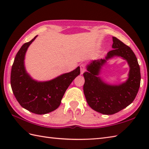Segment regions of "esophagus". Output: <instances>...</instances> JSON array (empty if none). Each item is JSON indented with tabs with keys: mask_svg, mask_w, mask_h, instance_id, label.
<instances>
[{
	"mask_svg": "<svg viewBox=\"0 0 149 149\" xmlns=\"http://www.w3.org/2000/svg\"><path fill=\"white\" fill-rule=\"evenodd\" d=\"M80 68H81V74H83L85 71V65L84 64H81L80 65Z\"/></svg>",
	"mask_w": 149,
	"mask_h": 149,
	"instance_id": "esophagus-1",
	"label": "esophagus"
}]
</instances>
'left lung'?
Returning a JSON list of instances; mask_svg holds the SVG:
<instances>
[{"instance_id": "obj_1", "label": "left lung", "mask_w": 149, "mask_h": 149, "mask_svg": "<svg viewBox=\"0 0 149 149\" xmlns=\"http://www.w3.org/2000/svg\"><path fill=\"white\" fill-rule=\"evenodd\" d=\"M113 50L108 52L105 59L94 60L86 66L83 74L84 93L91 108L104 115H113L125 108L133 102L140 86V66L134 53L116 37H113ZM120 56L128 61L130 67L129 78L118 85L106 84L98 77L101 67L107 60Z\"/></svg>"}]
</instances>
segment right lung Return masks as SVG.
<instances>
[{
    "label": "right lung",
    "mask_w": 149,
    "mask_h": 149,
    "mask_svg": "<svg viewBox=\"0 0 149 149\" xmlns=\"http://www.w3.org/2000/svg\"><path fill=\"white\" fill-rule=\"evenodd\" d=\"M36 37L24 43L16 55L11 68V86L22 107L37 115H44L59 106L66 90L80 74V67L49 81L33 79L25 68L24 59L28 47Z\"/></svg>",
    "instance_id": "right-lung-1"
}]
</instances>
